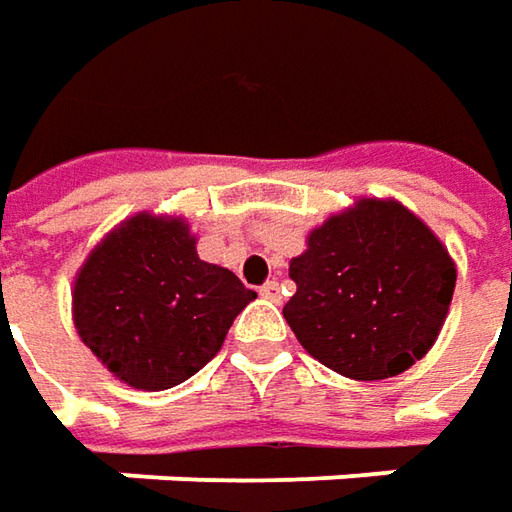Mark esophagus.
I'll return each mask as SVG.
<instances>
[{"label": "esophagus", "instance_id": "obj_1", "mask_svg": "<svg viewBox=\"0 0 512 512\" xmlns=\"http://www.w3.org/2000/svg\"><path fill=\"white\" fill-rule=\"evenodd\" d=\"M259 296L267 299V302H279L282 299V290H279V282H265L259 287Z\"/></svg>", "mask_w": 512, "mask_h": 512}]
</instances>
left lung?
I'll return each instance as SVG.
<instances>
[{
  "mask_svg": "<svg viewBox=\"0 0 512 512\" xmlns=\"http://www.w3.org/2000/svg\"><path fill=\"white\" fill-rule=\"evenodd\" d=\"M285 319L313 359L347 379H390L436 342L456 287L442 242L399 202L362 199L310 233L290 262Z\"/></svg>",
  "mask_w": 512,
  "mask_h": 512,
  "instance_id": "obj_1",
  "label": "left lung"
}]
</instances>
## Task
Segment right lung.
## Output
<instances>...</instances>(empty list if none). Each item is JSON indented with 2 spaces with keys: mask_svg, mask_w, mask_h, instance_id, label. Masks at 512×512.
<instances>
[{
  "mask_svg": "<svg viewBox=\"0 0 512 512\" xmlns=\"http://www.w3.org/2000/svg\"><path fill=\"white\" fill-rule=\"evenodd\" d=\"M253 299L227 267L199 259L182 219L139 213L79 270L73 319L113 376L139 390H168L216 356Z\"/></svg>",
  "mask_w": 512,
  "mask_h": 512,
  "instance_id": "add662e5",
  "label": "right lung"
}]
</instances>
